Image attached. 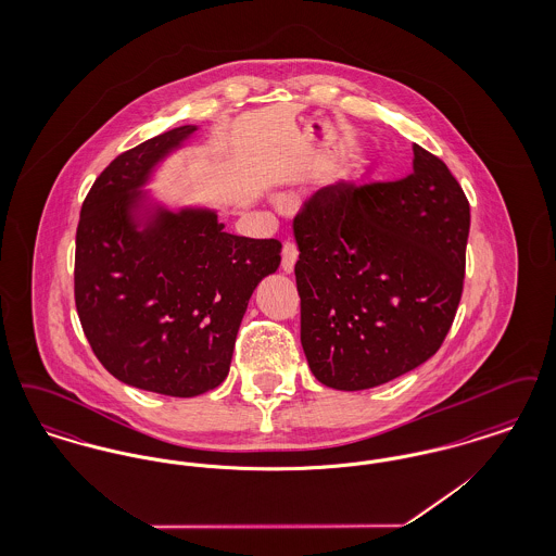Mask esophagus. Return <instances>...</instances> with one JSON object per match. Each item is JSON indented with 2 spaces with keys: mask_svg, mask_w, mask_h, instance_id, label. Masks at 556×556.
<instances>
[{
  "mask_svg": "<svg viewBox=\"0 0 556 556\" xmlns=\"http://www.w3.org/2000/svg\"><path fill=\"white\" fill-rule=\"evenodd\" d=\"M295 261H298V245L293 241H286L283 250H281V268L286 273H291L293 266H295Z\"/></svg>",
  "mask_w": 556,
  "mask_h": 556,
  "instance_id": "obj_1",
  "label": "esophagus"
}]
</instances>
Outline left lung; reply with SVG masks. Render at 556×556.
<instances>
[{"label": "left lung", "instance_id": "left-lung-1", "mask_svg": "<svg viewBox=\"0 0 556 556\" xmlns=\"http://www.w3.org/2000/svg\"><path fill=\"white\" fill-rule=\"evenodd\" d=\"M397 181H340L293 218L300 340L327 388L388 383L431 358L456 315L471 227L448 166L413 146Z\"/></svg>", "mask_w": 556, "mask_h": 556}]
</instances>
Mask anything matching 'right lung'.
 Returning a JSON list of instances; mask_svg holds the SVG:
<instances>
[{
	"mask_svg": "<svg viewBox=\"0 0 556 556\" xmlns=\"http://www.w3.org/2000/svg\"><path fill=\"white\" fill-rule=\"evenodd\" d=\"M193 131L112 160L83 202L75 250V304L98 361L127 386L175 397L225 381L250 295L281 263L279 239L231 236L216 212L143 211L139 187Z\"/></svg>",
	"mask_w": 556,
	"mask_h": 556,
	"instance_id": "right-lung-1",
	"label": "right lung"
}]
</instances>
